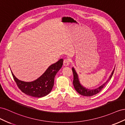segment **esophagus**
Instances as JSON below:
<instances>
[{"label":"esophagus","mask_w":125,"mask_h":125,"mask_svg":"<svg viewBox=\"0 0 125 125\" xmlns=\"http://www.w3.org/2000/svg\"><path fill=\"white\" fill-rule=\"evenodd\" d=\"M70 64V60L69 59H65L63 61L64 66H68Z\"/></svg>","instance_id":"obj_1"}]
</instances>
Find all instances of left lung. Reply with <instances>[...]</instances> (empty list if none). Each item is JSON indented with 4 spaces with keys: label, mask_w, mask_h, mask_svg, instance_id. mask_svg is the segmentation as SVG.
Here are the masks:
<instances>
[{
    "label": "left lung",
    "mask_w": 125,
    "mask_h": 125,
    "mask_svg": "<svg viewBox=\"0 0 125 125\" xmlns=\"http://www.w3.org/2000/svg\"><path fill=\"white\" fill-rule=\"evenodd\" d=\"M114 70H115V68H114L111 75H110L109 77L108 78V80L107 81H106V82H105L104 84H102L101 86L97 87V88L93 89V90H90V89L85 88V87H84L81 85V84L80 82V80H79V78H78V75L76 72V71L75 70L74 67H72V71H73V76H74L73 83L74 88L75 89V90L76 91V92L78 93H79L80 94L85 96H92L93 95H94L96 94H97L102 90L103 88L105 86V85L111 79L114 72Z\"/></svg>",
    "instance_id": "left-lung-1"
}]
</instances>
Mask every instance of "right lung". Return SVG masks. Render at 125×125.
<instances>
[{
	"label": "right lung",
	"mask_w": 125,
	"mask_h": 125,
	"mask_svg": "<svg viewBox=\"0 0 125 125\" xmlns=\"http://www.w3.org/2000/svg\"><path fill=\"white\" fill-rule=\"evenodd\" d=\"M63 60H59L50 66L41 76L32 82H24L18 79L11 72L14 80L20 90L27 95L42 97L48 95L54 85V77L63 65Z\"/></svg>",
	"instance_id": "add662e5"
}]
</instances>
